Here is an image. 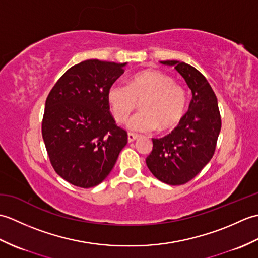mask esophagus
<instances>
[{
  "instance_id": "1",
  "label": "esophagus",
  "mask_w": 258,
  "mask_h": 258,
  "mask_svg": "<svg viewBox=\"0 0 258 258\" xmlns=\"http://www.w3.org/2000/svg\"><path fill=\"white\" fill-rule=\"evenodd\" d=\"M138 138H139V136L135 135V134H132V133H128V134H127V141H128V143H132V142H134L135 140H138Z\"/></svg>"
}]
</instances>
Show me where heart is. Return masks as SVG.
I'll list each match as a JSON object with an SVG mask.
<instances>
[{
  "label": "heart",
  "instance_id": "1",
  "mask_svg": "<svg viewBox=\"0 0 258 258\" xmlns=\"http://www.w3.org/2000/svg\"><path fill=\"white\" fill-rule=\"evenodd\" d=\"M142 100V111L127 123L128 130L135 133L176 126L184 116L187 98L171 76L155 70L135 74L128 84L114 82L107 90V102L117 123H124Z\"/></svg>",
  "mask_w": 258,
  "mask_h": 258
}]
</instances>
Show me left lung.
Returning <instances> with one entry per match:
<instances>
[{
    "instance_id": "1",
    "label": "left lung",
    "mask_w": 258,
    "mask_h": 258,
    "mask_svg": "<svg viewBox=\"0 0 258 258\" xmlns=\"http://www.w3.org/2000/svg\"><path fill=\"white\" fill-rule=\"evenodd\" d=\"M174 67L191 91L188 112L177 127L162 139H152L153 150L146 165L168 185H182L194 178L211 161L221 132V114L215 93L205 76L189 64L162 61Z\"/></svg>"
}]
</instances>
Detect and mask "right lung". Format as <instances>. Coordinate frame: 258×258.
<instances>
[{"mask_svg":"<svg viewBox=\"0 0 258 258\" xmlns=\"http://www.w3.org/2000/svg\"><path fill=\"white\" fill-rule=\"evenodd\" d=\"M126 64L86 59L69 69L46 98L42 135L48 157L59 176L79 187L102 183L127 143L107 102Z\"/></svg>","mask_w":258,"mask_h":258,"instance_id":"1","label":"right lung"}]
</instances>
